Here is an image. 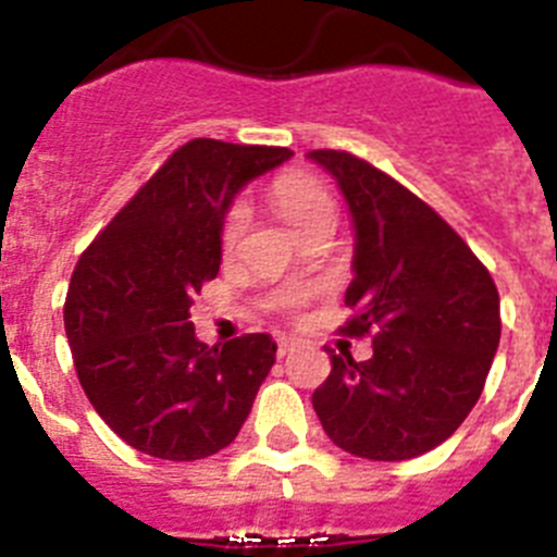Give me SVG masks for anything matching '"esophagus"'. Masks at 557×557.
<instances>
[{
  "label": "esophagus",
  "instance_id": "34e87169",
  "mask_svg": "<svg viewBox=\"0 0 557 557\" xmlns=\"http://www.w3.org/2000/svg\"><path fill=\"white\" fill-rule=\"evenodd\" d=\"M295 348H298V339L295 337H287V334H278V337H275V354H278V357H287Z\"/></svg>",
  "mask_w": 557,
  "mask_h": 557
}]
</instances>
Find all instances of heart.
I'll list each match as a JSON object with an SVG mask.
<instances>
[{
	"label": "heart",
	"instance_id": "obj_1",
	"mask_svg": "<svg viewBox=\"0 0 557 557\" xmlns=\"http://www.w3.org/2000/svg\"><path fill=\"white\" fill-rule=\"evenodd\" d=\"M268 195L270 203L278 209V214H282L298 234L307 231L312 223H318V220L334 218L332 195H329V189L323 186V181L309 175V172L287 170L282 172V175H275ZM248 220L250 211L243 200H234V203L223 211V220H220V245H223L225 253H231V250L239 245L245 228H248ZM312 295L314 289L307 287V284H289V287L278 289V295H275V307L284 309V312H293V309L304 307Z\"/></svg>",
	"mask_w": 557,
	"mask_h": 557
}]
</instances>
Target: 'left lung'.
Returning a JSON list of instances; mask_svg holds the SVG:
<instances>
[{
  "label": "left lung",
  "mask_w": 557,
  "mask_h": 557,
  "mask_svg": "<svg viewBox=\"0 0 557 557\" xmlns=\"http://www.w3.org/2000/svg\"><path fill=\"white\" fill-rule=\"evenodd\" d=\"M307 156L337 178L357 228L351 318L339 332L373 334L366 362L329 351L312 407L339 449L410 460L476 405L499 346V293L462 236L387 172L346 150Z\"/></svg>",
  "instance_id": "obj_1"
}]
</instances>
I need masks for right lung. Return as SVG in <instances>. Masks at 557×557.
I'll return each instance as SVG.
<instances>
[{"mask_svg":"<svg viewBox=\"0 0 557 557\" xmlns=\"http://www.w3.org/2000/svg\"><path fill=\"white\" fill-rule=\"evenodd\" d=\"M289 156L186 141L83 250L63 326L88 401L133 449L200 460L243 430L275 343L243 334L209 348L189 307L220 270V220L236 189Z\"/></svg>","mask_w":557,"mask_h":557,"instance_id":"right-lung-1","label":"right lung"}]
</instances>
